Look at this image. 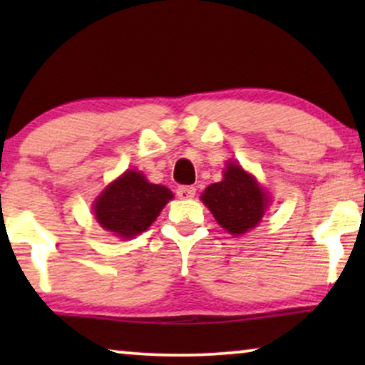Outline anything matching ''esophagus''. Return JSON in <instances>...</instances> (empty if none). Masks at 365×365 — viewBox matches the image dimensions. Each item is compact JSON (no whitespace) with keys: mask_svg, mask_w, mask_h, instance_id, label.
<instances>
[{"mask_svg":"<svg viewBox=\"0 0 365 365\" xmlns=\"http://www.w3.org/2000/svg\"><path fill=\"white\" fill-rule=\"evenodd\" d=\"M176 192H178V197L191 199V197H194V194H196V187H192V186H179L176 189Z\"/></svg>","mask_w":365,"mask_h":365,"instance_id":"1","label":"esophagus"}]
</instances>
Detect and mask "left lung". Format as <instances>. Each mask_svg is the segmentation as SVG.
I'll list each match as a JSON object with an SVG mask.
<instances>
[{
  "label": "left lung",
  "instance_id": "1",
  "mask_svg": "<svg viewBox=\"0 0 365 365\" xmlns=\"http://www.w3.org/2000/svg\"><path fill=\"white\" fill-rule=\"evenodd\" d=\"M201 199L219 226L234 236L256 227L271 202L256 178L237 163H227L222 181L204 189Z\"/></svg>",
  "mask_w": 365,
  "mask_h": 365
}]
</instances>
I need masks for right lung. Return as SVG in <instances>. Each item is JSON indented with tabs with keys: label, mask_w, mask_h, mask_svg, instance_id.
Listing matches in <instances>:
<instances>
[{
	"label": "right lung",
	"mask_w": 365,
	"mask_h": 365,
	"mask_svg": "<svg viewBox=\"0 0 365 365\" xmlns=\"http://www.w3.org/2000/svg\"><path fill=\"white\" fill-rule=\"evenodd\" d=\"M174 196L166 186L153 184L143 173L129 169L108 184L93 204V212L103 229L121 239H133L156 221Z\"/></svg>",
	"instance_id": "obj_1"
}]
</instances>
